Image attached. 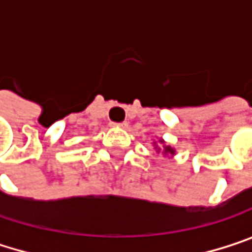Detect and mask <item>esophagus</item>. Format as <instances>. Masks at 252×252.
I'll return each mask as SVG.
<instances>
[{"label": "esophagus", "instance_id": "34e87169", "mask_svg": "<svg viewBox=\"0 0 252 252\" xmlns=\"http://www.w3.org/2000/svg\"><path fill=\"white\" fill-rule=\"evenodd\" d=\"M109 126H111V128H121V129H126V126H128V124H126V123H120V124H118V123H111Z\"/></svg>", "mask_w": 252, "mask_h": 252}]
</instances>
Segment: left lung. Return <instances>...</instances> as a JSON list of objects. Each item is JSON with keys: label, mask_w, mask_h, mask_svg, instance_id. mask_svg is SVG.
<instances>
[{"label": "left lung", "mask_w": 252, "mask_h": 252, "mask_svg": "<svg viewBox=\"0 0 252 252\" xmlns=\"http://www.w3.org/2000/svg\"><path fill=\"white\" fill-rule=\"evenodd\" d=\"M159 143L162 144V147H159L158 146V141H153V146H155V150H156V153H160L162 152V155L163 156H169V158H174L175 156V149L174 147H171V146H168V144H165V140L163 138H160L159 140Z\"/></svg>", "instance_id": "8db88e82"}]
</instances>
